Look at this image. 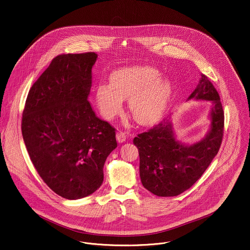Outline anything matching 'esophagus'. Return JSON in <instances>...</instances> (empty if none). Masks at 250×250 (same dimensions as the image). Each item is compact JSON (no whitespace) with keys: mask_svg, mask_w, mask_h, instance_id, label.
I'll use <instances>...</instances> for the list:
<instances>
[{"mask_svg":"<svg viewBox=\"0 0 250 250\" xmlns=\"http://www.w3.org/2000/svg\"><path fill=\"white\" fill-rule=\"evenodd\" d=\"M116 138H117V141L119 143H124L126 140V134L125 132H123V131H119L117 133V135H116Z\"/></svg>","mask_w":250,"mask_h":250,"instance_id":"1","label":"esophagus"}]
</instances>
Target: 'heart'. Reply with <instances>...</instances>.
Returning a JSON list of instances; mask_svg holds the SVG:
<instances>
[{
	"label": "heart",
	"mask_w": 250,
	"mask_h": 250,
	"mask_svg": "<svg viewBox=\"0 0 250 250\" xmlns=\"http://www.w3.org/2000/svg\"><path fill=\"white\" fill-rule=\"evenodd\" d=\"M174 94V85L160 70L152 66L124 67L113 72L110 83L96 86L95 98L102 115L111 119L119 113L124 99L137 123L151 125L160 119Z\"/></svg>",
	"instance_id": "1"
}]
</instances>
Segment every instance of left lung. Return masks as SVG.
I'll return each mask as SVG.
<instances>
[{
  "label": "left lung",
  "instance_id": "left-lung-1",
  "mask_svg": "<svg viewBox=\"0 0 250 250\" xmlns=\"http://www.w3.org/2000/svg\"><path fill=\"white\" fill-rule=\"evenodd\" d=\"M201 76L188 100L211 102L210 129L202 140L191 145L181 143L170 118L163 119L133 140L139 150L143 186L158 197L177 196L190 188L211 164L222 143L224 111L220 97L208 78Z\"/></svg>",
  "mask_w": 250,
  "mask_h": 250
}]
</instances>
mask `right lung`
Returning a JSON list of instances; mask_svg holds the SVG:
<instances>
[{
	"label": "right lung",
	"mask_w": 250,
	"mask_h": 250,
	"mask_svg": "<svg viewBox=\"0 0 250 250\" xmlns=\"http://www.w3.org/2000/svg\"><path fill=\"white\" fill-rule=\"evenodd\" d=\"M95 52L61 54L31 87L21 131L28 154L48 188L67 200L97 190L117 147L115 129L95 115L88 96Z\"/></svg>",
	"instance_id": "1"
}]
</instances>
